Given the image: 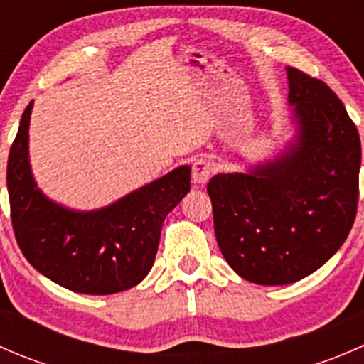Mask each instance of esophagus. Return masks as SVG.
Here are the masks:
<instances>
[{"label":"esophagus","instance_id":"1","mask_svg":"<svg viewBox=\"0 0 364 364\" xmlns=\"http://www.w3.org/2000/svg\"><path fill=\"white\" fill-rule=\"evenodd\" d=\"M213 172H215V167H213L211 161L205 159H197L192 165V181L196 183V185L203 186L209 181Z\"/></svg>","mask_w":364,"mask_h":364}]
</instances>
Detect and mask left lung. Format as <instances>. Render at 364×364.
Returning a JSON list of instances; mask_svg holds the SVG:
<instances>
[{
  "instance_id": "left-lung-1",
  "label": "left lung",
  "mask_w": 364,
  "mask_h": 364,
  "mask_svg": "<svg viewBox=\"0 0 364 364\" xmlns=\"http://www.w3.org/2000/svg\"><path fill=\"white\" fill-rule=\"evenodd\" d=\"M287 80L296 134L284 151L208 183L220 250L257 285L294 284L324 266L358 209V128L328 84L292 67Z\"/></svg>"
}]
</instances>
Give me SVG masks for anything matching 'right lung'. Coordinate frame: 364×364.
I'll use <instances>...</instances> for the list:
<instances>
[{
	"instance_id": "1",
	"label": "right lung",
	"mask_w": 364,
	"mask_h": 364,
	"mask_svg": "<svg viewBox=\"0 0 364 364\" xmlns=\"http://www.w3.org/2000/svg\"><path fill=\"white\" fill-rule=\"evenodd\" d=\"M31 109L29 102L6 165L12 225L21 252L38 273L68 291L105 296L135 287L155 262L165 216L190 192V165L105 208H65L36 186L31 172Z\"/></svg>"
}]
</instances>
